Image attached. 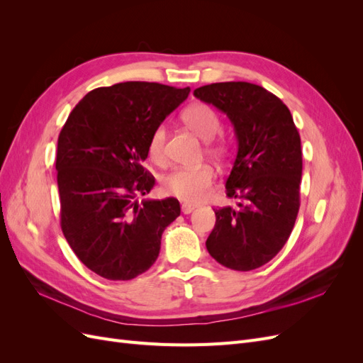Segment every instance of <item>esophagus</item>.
Instances as JSON below:
<instances>
[{
    "mask_svg": "<svg viewBox=\"0 0 363 363\" xmlns=\"http://www.w3.org/2000/svg\"><path fill=\"white\" fill-rule=\"evenodd\" d=\"M195 208H196V206H195V204H189V203H184V204H182V212H183L184 215H188V213L194 212Z\"/></svg>",
    "mask_w": 363,
    "mask_h": 363,
    "instance_id": "esophagus-1",
    "label": "esophagus"
}]
</instances>
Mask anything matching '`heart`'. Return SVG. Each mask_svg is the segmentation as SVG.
Here are the masks:
<instances>
[{
    "instance_id": "b5f03b06",
    "label": "heart",
    "mask_w": 363,
    "mask_h": 363,
    "mask_svg": "<svg viewBox=\"0 0 363 363\" xmlns=\"http://www.w3.org/2000/svg\"><path fill=\"white\" fill-rule=\"evenodd\" d=\"M182 119L184 125L191 128L203 140H212L221 131V119L211 106L195 103L186 107ZM164 142H167V128L157 125L148 140V155L152 162L162 163L164 160ZM207 152L216 159H223L227 147L221 142H208ZM215 169L211 164H201L199 168H177L162 180V189L167 195L175 196L184 203H200L211 194L215 183Z\"/></svg>"
}]
</instances>
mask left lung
Instances as JSON below:
<instances>
[{"label":"left lung","mask_w":363,"mask_h":363,"mask_svg":"<svg viewBox=\"0 0 363 363\" xmlns=\"http://www.w3.org/2000/svg\"><path fill=\"white\" fill-rule=\"evenodd\" d=\"M224 112L235 127L238 155L225 189L238 208H213L216 223L206 247L218 263L251 271L286 244L300 208L301 139L279 96L247 82H224L194 91Z\"/></svg>","instance_id":"1"}]
</instances>
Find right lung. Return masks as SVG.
I'll list each match as a JSON object with an SVG mask.
<instances>
[{
    "label": "right lung",
    "mask_w": 363,
    "mask_h": 363,
    "mask_svg": "<svg viewBox=\"0 0 363 363\" xmlns=\"http://www.w3.org/2000/svg\"><path fill=\"white\" fill-rule=\"evenodd\" d=\"M191 92L125 82L83 96L57 140L60 227L82 263L107 280H131L156 262L175 199L144 200L155 177L142 167L157 125Z\"/></svg>",
    "instance_id": "right-lung-1"
}]
</instances>
